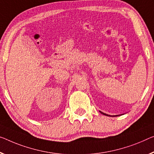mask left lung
<instances>
[{
  "label": "left lung",
  "mask_w": 154,
  "mask_h": 154,
  "mask_svg": "<svg viewBox=\"0 0 154 154\" xmlns=\"http://www.w3.org/2000/svg\"><path fill=\"white\" fill-rule=\"evenodd\" d=\"M101 113H103V115H105V116H109V115H107V114H106V113H103L102 112H100Z\"/></svg>",
  "instance_id": "obj_1"
}]
</instances>
